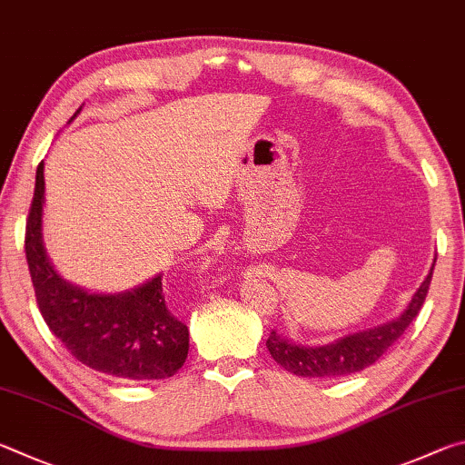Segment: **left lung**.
Wrapping results in <instances>:
<instances>
[{"label":"left lung","mask_w":465,"mask_h":465,"mask_svg":"<svg viewBox=\"0 0 465 465\" xmlns=\"http://www.w3.org/2000/svg\"><path fill=\"white\" fill-rule=\"evenodd\" d=\"M435 259L427 278L422 280L419 290L411 298V302L406 304L404 311L396 319L378 324V327L349 332V335L339 337L327 345H302L288 339L283 332L280 335L278 331H273L265 343L272 357L283 370L302 378H341L361 371L363 368H370L371 363H376L386 353V349L394 341L402 337L409 324L417 319L420 306L427 298L430 278H433Z\"/></svg>","instance_id":"8db88e82"}]
</instances>
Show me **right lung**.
<instances>
[{"label":"right lung","instance_id":"right-lung-1","mask_svg":"<svg viewBox=\"0 0 465 465\" xmlns=\"http://www.w3.org/2000/svg\"><path fill=\"white\" fill-rule=\"evenodd\" d=\"M43 214L45 163H40L26 223V259L40 314L53 335L75 360L105 376L130 381L175 376L185 363L190 331L167 311L163 273L116 294L71 283L46 253Z\"/></svg>","mask_w":465,"mask_h":465}]
</instances>
